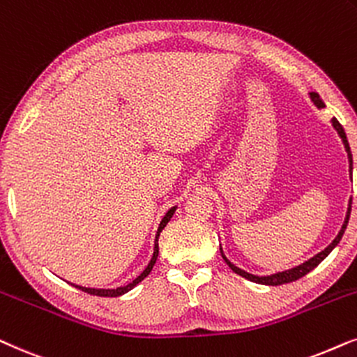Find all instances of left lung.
Masks as SVG:
<instances>
[{
    "label": "left lung",
    "mask_w": 357,
    "mask_h": 357,
    "mask_svg": "<svg viewBox=\"0 0 357 357\" xmlns=\"http://www.w3.org/2000/svg\"><path fill=\"white\" fill-rule=\"evenodd\" d=\"M310 98H312L313 104H315V106H317L318 109L325 107V102L321 101L320 96H318V93H310ZM331 123H333L335 130L338 132V135L341 137V140H343V144H344V149H346V151H348V160H349V171H351V174H353V155H351V149H349L348 139H346V132H344V129H343V126H341V123H340L338 121H336V119H331ZM351 204H353V197L349 199V206H348V212H346L344 223H343V227H341L340 234L336 235V238H335L333 241H331V243L328 245L325 250L320 251V253L313 256V258H310V259H308V261H305V263H302V264L296 266V268H292V269H287V271H282V273H275V274H271V275H255V274H250V273H246V271H243V269H240L238 266H235L234 263H231L230 259H227V256L223 255V251H222V248H220L222 258L225 259V263L228 264V268H230L231 271H234V273H236V274H238V275H241V278L248 279V281H251V282H256V284H264V286H281V284H287V282H294V281H297V279H301V278H303V275H305V274L310 273L312 269H315L317 266L320 264L321 261L325 259L326 256L331 253V251H333L335 246L340 243V240L343 238V234H344L346 227H348V222H349Z\"/></svg>",
    "instance_id": "1"
}]
</instances>
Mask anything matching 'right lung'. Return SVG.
I'll use <instances>...</instances> for the list:
<instances>
[{"instance_id": "right-lung-1", "label": "right lung", "mask_w": 357, "mask_h": 357, "mask_svg": "<svg viewBox=\"0 0 357 357\" xmlns=\"http://www.w3.org/2000/svg\"><path fill=\"white\" fill-rule=\"evenodd\" d=\"M176 211V206L171 207L168 212L165 213L163 220L160 222V227H158V231H156V236H155V248H153V256H151L150 263L146 268L144 269V273H142L140 275H137V278L132 281L130 284H127V286H121V287H116V289H94V287H82V286H76V284H71V286L79 289V291L86 292V294H91V296H99V297H119V296H123L126 292H129L134 289L137 284L144 281V279L146 278L151 273V269H153V266L156 263V258H158V238H160V234L161 230L166 227V223H168L171 220V217H173V213Z\"/></svg>"}]
</instances>
